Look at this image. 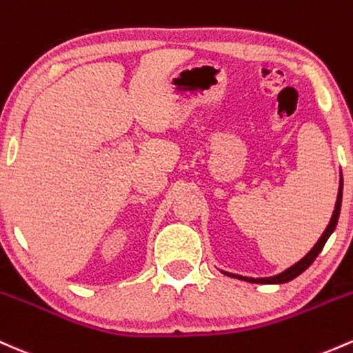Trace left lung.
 I'll use <instances>...</instances> for the list:
<instances>
[{
	"mask_svg": "<svg viewBox=\"0 0 353 353\" xmlns=\"http://www.w3.org/2000/svg\"><path fill=\"white\" fill-rule=\"evenodd\" d=\"M342 194H343V177L342 174H340V185H339V196H336V203H335V209H334V214H332V219L330 223H328L327 230L323 231V234L320 236V239L316 241V245L312 248V250L308 251L307 254H305L303 258L300 259V261L295 263L293 266H290L288 270L281 271L280 274H274V276H268V278H248V276H241V274H233V273H226V271H223L224 274H228V276H233V278H238V280H245V281H250V283H261V285H274V283H288V281H292L293 278H296L298 274L303 273L305 270L308 268L310 265H312L313 261H315V258L319 256L320 251L323 250L325 243H327V239L330 238V234L335 231V226L336 223H339V216H340V208H342Z\"/></svg>",
	"mask_w": 353,
	"mask_h": 353,
	"instance_id": "left-lung-1",
	"label": "left lung"
}]
</instances>
